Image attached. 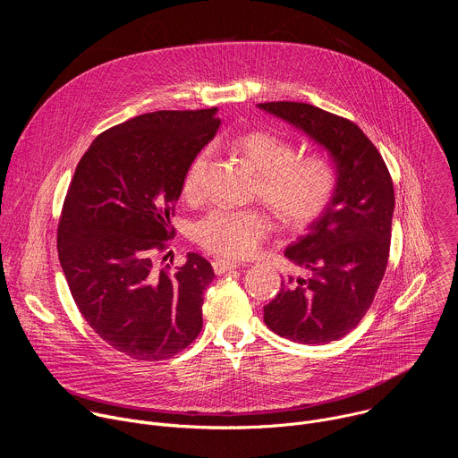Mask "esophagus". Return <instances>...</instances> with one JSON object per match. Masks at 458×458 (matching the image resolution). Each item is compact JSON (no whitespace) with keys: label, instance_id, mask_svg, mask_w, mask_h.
<instances>
[{"label":"esophagus","instance_id":"1","mask_svg":"<svg viewBox=\"0 0 458 458\" xmlns=\"http://www.w3.org/2000/svg\"><path fill=\"white\" fill-rule=\"evenodd\" d=\"M212 267H214V272H216L217 276H221V274H225V272H230V270L239 268L241 265L235 263V260H228V259H214Z\"/></svg>","mask_w":458,"mask_h":458}]
</instances>
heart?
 <instances>
[{"instance_id":"heart-1","label":"heart","mask_w":458,"mask_h":458,"mask_svg":"<svg viewBox=\"0 0 458 458\" xmlns=\"http://www.w3.org/2000/svg\"><path fill=\"white\" fill-rule=\"evenodd\" d=\"M230 147L257 174L255 195L268 203L281 221L304 228L317 221L334 201L337 170L322 154H297L295 145L272 130H248L230 140ZM210 150L193 156L182 177V191L198 198L208 166ZM274 228L268 212L260 208H217L193 228V237L207 251L241 259L253 253Z\"/></svg>"}]
</instances>
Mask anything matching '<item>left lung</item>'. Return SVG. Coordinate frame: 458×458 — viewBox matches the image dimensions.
Returning <instances> with one entry per match:
<instances>
[{
	"mask_svg": "<svg viewBox=\"0 0 458 458\" xmlns=\"http://www.w3.org/2000/svg\"><path fill=\"white\" fill-rule=\"evenodd\" d=\"M257 106L302 130L330 152L337 168L332 205L284 251L308 277H288L265 306V322L277 335L301 344H328L360 322L384 277L395 208L394 181L353 121L308 103Z\"/></svg>",
	"mask_w": 458,
	"mask_h": 458,
	"instance_id": "1",
	"label": "left lung"
}]
</instances>
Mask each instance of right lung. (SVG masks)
<instances>
[{
  "instance_id": "right-lung-1",
  "label": "right lung",
  "mask_w": 458,
  "mask_h": 458,
  "mask_svg": "<svg viewBox=\"0 0 458 458\" xmlns=\"http://www.w3.org/2000/svg\"><path fill=\"white\" fill-rule=\"evenodd\" d=\"M216 112L157 110L105 130L63 203L57 253L76 306L108 346L136 360L170 359L203 328L212 265L188 253L175 270L156 268L154 257L174 237L186 166L214 140Z\"/></svg>"
}]
</instances>
